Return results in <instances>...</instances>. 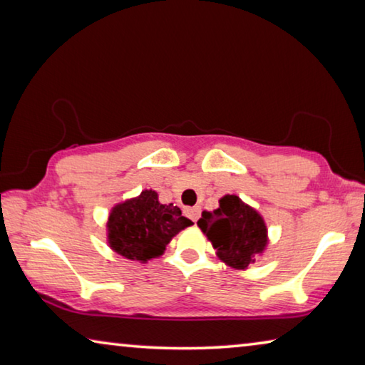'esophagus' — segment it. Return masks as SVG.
I'll return each instance as SVG.
<instances>
[{
    "label": "esophagus",
    "mask_w": 365,
    "mask_h": 365,
    "mask_svg": "<svg viewBox=\"0 0 365 365\" xmlns=\"http://www.w3.org/2000/svg\"><path fill=\"white\" fill-rule=\"evenodd\" d=\"M185 214L188 215V217L193 220V222H196L197 219H200V214H201V209L197 207V206H195V207H187L185 209Z\"/></svg>",
    "instance_id": "1"
}]
</instances>
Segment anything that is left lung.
<instances>
[{
  "label": "left lung",
  "instance_id": "8db88e82",
  "mask_svg": "<svg viewBox=\"0 0 365 365\" xmlns=\"http://www.w3.org/2000/svg\"><path fill=\"white\" fill-rule=\"evenodd\" d=\"M214 212H202L197 227L211 240L217 256L235 269H246L267 245L261 215L235 195L220 197Z\"/></svg>",
  "mask_w": 365,
  "mask_h": 365
}]
</instances>
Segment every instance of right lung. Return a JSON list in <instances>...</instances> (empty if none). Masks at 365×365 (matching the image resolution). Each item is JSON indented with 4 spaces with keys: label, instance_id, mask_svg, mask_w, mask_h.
<instances>
[{
    "label": "right lung",
    "instance_id": "obj_1",
    "mask_svg": "<svg viewBox=\"0 0 365 365\" xmlns=\"http://www.w3.org/2000/svg\"><path fill=\"white\" fill-rule=\"evenodd\" d=\"M193 224L180 207L160 205L153 190L117 205L109 215V245L127 259L148 261L160 256L174 235Z\"/></svg>",
    "mask_w": 365,
    "mask_h": 365
}]
</instances>
